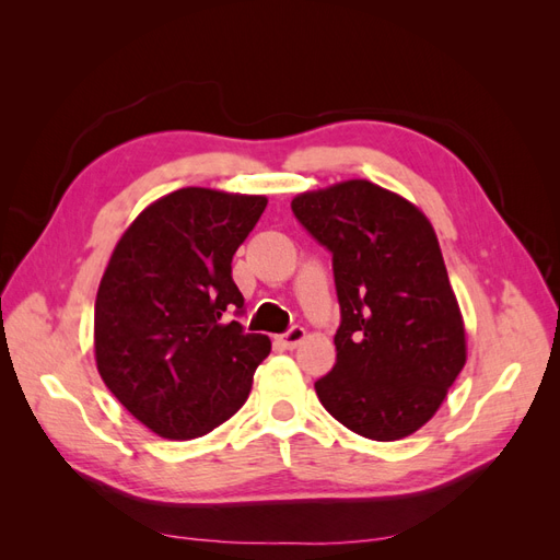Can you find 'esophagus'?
I'll use <instances>...</instances> for the list:
<instances>
[{
	"instance_id": "obj_1",
	"label": "esophagus",
	"mask_w": 560,
	"mask_h": 560,
	"mask_svg": "<svg viewBox=\"0 0 560 560\" xmlns=\"http://www.w3.org/2000/svg\"><path fill=\"white\" fill-rule=\"evenodd\" d=\"M303 338H306V329L303 327H292L290 331L287 334H282L278 341H280V346L282 348H287V350H294L296 346H301L303 343Z\"/></svg>"
}]
</instances>
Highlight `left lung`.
I'll return each mask as SVG.
<instances>
[{
	"label": "left lung",
	"mask_w": 560,
	"mask_h": 560,
	"mask_svg": "<svg viewBox=\"0 0 560 560\" xmlns=\"http://www.w3.org/2000/svg\"><path fill=\"white\" fill-rule=\"evenodd\" d=\"M292 210L331 252L341 306L336 364L315 383L322 406L374 442L413 434L467 362L463 313L430 219L369 179L299 194Z\"/></svg>",
	"instance_id": "left-lung-1"
}]
</instances>
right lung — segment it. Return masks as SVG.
<instances>
[{
    "mask_svg": "<svg viewBox=\"0 0 560 560\" xmlns=\"http://www.w3.org/2000/svg\"><path fill=\"white\" fill-rule=\"evenodd\" d=\"M266 196L186 186L147 206L116 243L95 299V362L142 425L186 442L247 401L270 338L224 322L243 308L235 249Z\"/></svg>",
    "mask_w": 560,
    "mask_h": 560,
    "instance_id": "1",
    "label": "right lung"
}]
</instances>
